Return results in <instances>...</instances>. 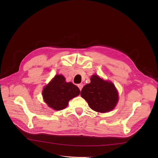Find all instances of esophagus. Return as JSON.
<instances>
[{
  "label": "esophagus",
  "mask_w": 158,
  "mask_h": 158,
  "mask_svg": "<svg viewBox=\"0 0 158 158\" xmlns=\"http://www.w3.org/2000/svg\"><path fill=\"white\" fill-rule=\"evenodd\" d=\"M78 87L79 88V89H80V91H81L82 90V87H83V84H78Z\"/></svg>",
  "instance_id": "1"
}]
</instances>
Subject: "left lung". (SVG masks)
<instances>
[{
  "instance_id": "left-lung-1",
  "label": "left lung",
  "mask_w": 158,
  "mask_h": 158,
  "mask_svg": "<svg viewBox=\"0 0 158 158\" xmlns=\"http://www.w3.org/2000/svg\"><path fill=\"white\" fill-rule=\"evenodd\" d=\"M81 96L93 110L105 113L113 109L119 100L118 93L113 83L93 75L91 82L84 86Z\"/></svg>"
}]
</instances>
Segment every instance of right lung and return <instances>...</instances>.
<instances>
[{"label": "right lung", "mask_w": 158, "mask_h": 158, "mask_svg": "<svg viewBox=\"0 0 158 158\" xmlns=\"http://www.w3.org/2000/svg\"><path fill=\"white\" fill-rule=\"evenodd\" d=\"M80 94V90L71 82H67L65 77L56 75L43 89L42 96L48 106L56 110L65 108L69 101Z\"/></svg>", "instance_id": "add662e5"}]
</instances>
